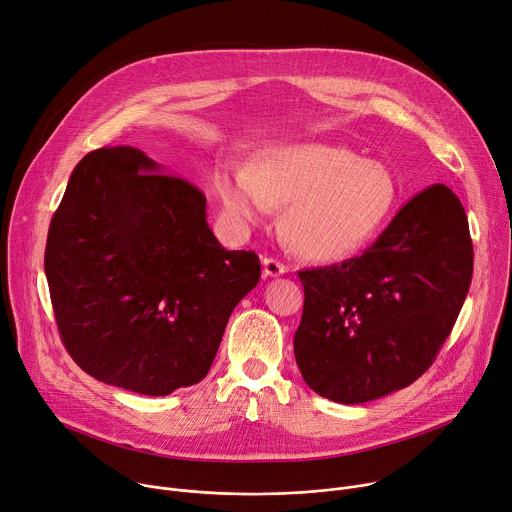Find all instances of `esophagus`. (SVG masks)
Returning a JSON list of instances; mask_svg holds the SVG:
<instances>
[{
  "mask_svg": "<svg viewBox=\"0 0 512 512\" xmlns=\"http://www.w3.org/2000/svg\"><path fill=\"white\" fill-rule=\"evenodd\" d=\"M262 272H264V277H281V274H285L287 272V266L283 264V262H279V260H274V258H264L262 260Z\"/></svg>",
  "mask_w": 512,
  "mask_h": 512,
  "instance_id": "34e87169",
  "label": "esophagus"
}]
</instances>
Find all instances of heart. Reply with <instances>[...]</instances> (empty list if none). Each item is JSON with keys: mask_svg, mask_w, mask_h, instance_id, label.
<instances>
[{"mask_svg": "<svg viewBox=\"0 0 512 512\" xmlns=\"http://www.w3.org/2000/svg\"><path fill=\"white\" fill-rule=\"evenodd\" d=\"M215 192L225 215L240 225L287 205L289 246L309 260H342L367 248L398 207L391 170L344 147L307 143L266 151L254 170L223 164Z\"/></svg>", "mask_w": 512, "mask_h": 512, "instance_id": "1", "label": "heart"}]
</instances>
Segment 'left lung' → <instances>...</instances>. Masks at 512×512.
<instances>
[{
	"mask_svg": "<svg viewBox=\"0 0 512 512\" xmlns=\"http://www.w3.org/2000/svg\"><path fill=\"white\" fill-rule=\"evenodd\" d=\"M471 272L463 205L432 184L361 256L299 272L305 301L293 348L305 383L338 404L414 383L451 334Z\"/></svg>",
	"mask_w": 512,
	"mask_h": 512,
	"instance_id": "obj_1",
	"label": "left lung"
}]
</instances>
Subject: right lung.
Returning <instances> with one entry per match:
<instances>
[{
	"label": "right lung",
	"mask_w": 512,
	"mask_h": 512,
	"mask_svg": "<svg viewBox=\"0 0 512 512\" xmlns=\"http://www.w3.org/2000/svg\"><path fill=\"white\" fill-rule=\"evenodd\" d=\"M162 172L129 145L88 153L71 172L45 250L71 359L143 396L199 383L231 311L260 281L254 252L217 242L205 194Z\"/></svg>",
	"instance_id": "1"
}]
</instances>
